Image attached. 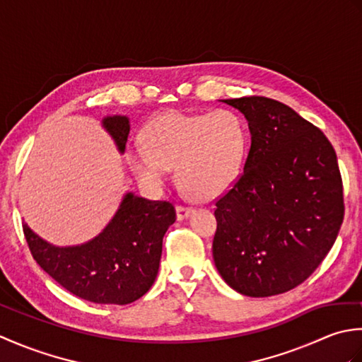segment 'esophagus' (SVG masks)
I'll return each instance as SVG.
<instances>
[{"label":"esophagus","mask_w":362,"mask_h":362,"mask_svg":"<svg viewBox=\"0 0 362 362\" xmlns=\"http://www.w3.org/2000/svg\"><path fill=\"white\" fill-rule=\"evenodd\" d=\"M177 219L182 221V219H187L189 216V213L193 211V209L191 206H187V205H177Z\"/></svg>","instance_id":"esophagus-1"}]
</instances>
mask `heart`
<instances>
[{"label":"heart","mask_w":362,"mask_h":362,"mask_svg":"<svg viewBox=\"0 0 362 362\" xmlns=\"http://www.w3.org/2000/svg\"><path fill=\"white\" fill-rule=\"evenodd\" d=\"M143 143L127 151L138 179L149 187H161L168 168L175 166L180 185L193 197L210 201L240 179L249 152V130L232 110H171L148 122Z\"/></svg>","instance_id":"1"}]
</instances>
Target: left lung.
<instances>
[{
    "label": "left lung",
    "instance_id": "1",
    "mask_svg": "<svg viewBox=\"0 0 362 362\" xmlns=\"http://www.w3.org/2000/svg\"><path fill=\"white\" fill-rule=\"evenodd\" d=\"M249 122L244 173L216 201L213 259L249 297L294 289L316 271L344 221L342 177L320 129L263 96L224 99Z\"/></svg>",
    "mask_w": 362,
    "mask_h": 362
}]
</instances>
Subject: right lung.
Returning a JSON list of instances; mask_svg holds the SVG:
<instances>
[{"mask_svg":"<svg viewBox=\"0 0 362 362\" xmlns=\"http://www.w3.org/2000/svg\"><path fill=\"white\" fill-rule=\"evenodd\" d=\"M103 126L122 153L130 132L127 117H107ZM175 209L166 201L127 193L118 211L93 240L57 247L23 224L37 264L71 294L93 303L127 305L143 297L158 274L161 245Z\"/></svg>","mask_w":362,"mask_h":362,"instance_id":"1","label":"right lung"}]
</instances>
